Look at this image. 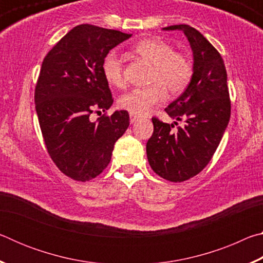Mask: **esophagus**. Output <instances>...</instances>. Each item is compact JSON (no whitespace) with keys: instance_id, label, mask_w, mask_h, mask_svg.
I'll list each match as a JSON object with an SVG mask.
<instances>
[{"instance_id":"esophagus-1","label":"esophagus","mask_w":263,"mask_h":263,"mask_svg":"<svg viewBox=\"0 0 263 263\" xmlns=\"http://www.w3.org/2000/svg\"><path fill=\"white\" fill-rule=\"evenodd\" d=\"M138 119H139V116H137V115H135V114H130V122H131V123L137 122Z\"/></svg>"}]
</instances>
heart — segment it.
Returning a JSON list of instances; mask_svg holds the SVG:
<instances>
[{
    "instance_id": "heart-1",
    "label": "heart",
    "mask_w": 263,
    "mask_h": 263,
    "mask_svg": "<svg viewBox=\"0 0 263 263\" xmlns=\"http://www.w3.org/2000/svg\"><path fill=\"white\" fill-rule=\"evenodd\" d=\"M132 55L149 62V86L133 88L118 100L122 109L135 115H145L166 99V89L173 96L181 95L193 80V62L183 53L176 52L167 42L158 38H145L131 47ZM102 72L110 86L121 88L125 84L123 58L110 51L102 62Z\"/></svg>"
}]
</instances>
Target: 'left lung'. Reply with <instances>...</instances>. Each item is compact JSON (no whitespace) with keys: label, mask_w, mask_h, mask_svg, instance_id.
I'll return each instance as SVG.
<instances>
[{"label":"left lung","mask_w":263,"mask_h":263,"mask_svg":"<svg viewBox=\"0 0 263 263\" xmlns=\"http://www.w3.org/2000/svg\"><path fill=\"white\" fill-rule=\"evenodd\" d=\"M163 30H182L194 54V75L183 94L166 109L183 128L174 130L153 117L154 131L146 144L151 168L162 179L183 182L197 175L210 162L228 126L231 100L224 60L211 43L191 26L179 24Z\"/></svg>","instance_id":"1"}]
</instances>
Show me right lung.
<instances>
[{"instance_id":"obj_1","label":"right lung","mask_w":263,"mask_h":263,"mask_svg":"<svg viewBox=\"0 0 263 263\" xmlns=\"http://www.w3.org/2000/svg\"><path fill=\"white\" fill-rule=\"evenodd\" d=\"M131 35L81 24L64 35L43 60L34 89L39 125L53 162L75 181L94 179L108 167L115 142L130 124L125 110L104 114L96 122L89 116L112 105L102 62L111 48Z\"/></svg>"}]
</instances>
